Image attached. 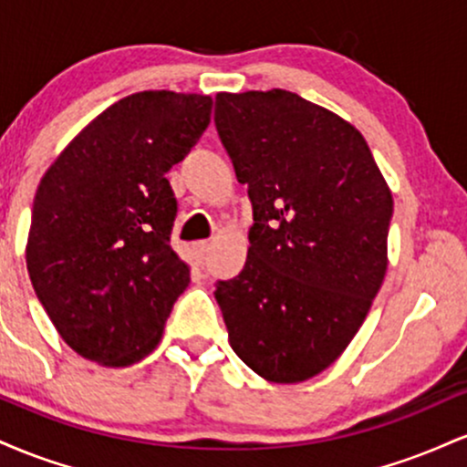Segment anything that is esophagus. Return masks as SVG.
<instances>
[{
  "label": "esophagus",
  "mask_w": 467,
  "mask_h": 467,
  "mask_svg": "<svg viewBox=\"0 0 467 467\" xmlns=\"http://www.w3.org/2000/svg\"><path fill=\"white\" fill-rule=\"evenodd\" d=\"M208 254H211V244L208 241H200V244H195V256L200 264L208 259Z\"/></svg>",
  "instance_id": "34e87169"
}]
</instances>
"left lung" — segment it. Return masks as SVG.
Listing matches in <instances>:
<instances>
[{
  "label": "left lung",
  "instance_id": "1",
  "mask_svg": "<svg viewBox=\"0 0 467 467\" xmlns=\"http://www.w3.org/2000/svg\"><path fill=\"white\" fill-rule=\"evenodd\" d=\"M215 127L254 217L244 270L215 289L230 347L267 382H305L382 287L393 195L362 133L298 94L222 92Z\"/></svg>",
  "mask_w": 467,
  "mask_h": 467
}]
</instances>
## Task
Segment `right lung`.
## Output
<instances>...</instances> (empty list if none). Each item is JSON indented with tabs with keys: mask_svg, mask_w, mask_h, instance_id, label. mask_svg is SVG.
Here are the masks:
<instances>
[{
	"mask_svg": "<svg viewBox=\"0 0 467 467\" xmlns=\"http://www.w3.org/2000/svg\"><path fill=\"white\" fill-rule=\"evenodd\" d=\"M213 99L155 89L107 107L39 182L26 245L36 298L85 360L130 367L158 347L191 270L171 248L166 173L211 122Z\"/></svg>",
	"mask_w": 467,
	"mask_h": 467,
	"instance_id": "add662e5",
	"label": "right lung"
}]
</instances>
